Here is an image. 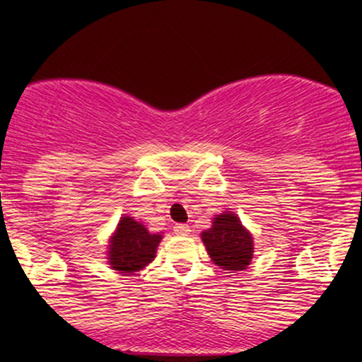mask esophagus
Returning a JSON list of instances; mask_svg holds the SVG:
<instances>
[{"instance_id": "esophagus-1", "label": "esophagus", "mask_w": 362, "mask_h": 362, "mask_svg": "<svg viewBox=\"0 0 362 362\" xmlns=\"http://www.w3.org/2000/svg\"><path fill=\"white\" fill-rule=\"evenodd\" d=\"M173 231H175V235H189V233H191V228H189L187 224H177L173 228Z\"/></svg>"}]
</instances>
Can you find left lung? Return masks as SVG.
<instances>
[{"mask_svg":"<svg viewBox=\"0 0 362 362\" xmlns=\"http://www.w3.org/2000/svg\"><path fill=\"white\" fill-rule=\"evenodd\" d=\"M202 240L211 261L222 269L242 272L250 264L254 255L252 235L233 211L215 215L211 228L202 233Z\"/></svg>","mask_w":362,"mask_h":362,"instance_id":"left-lung-1","label":"left lung"}]
</instances>
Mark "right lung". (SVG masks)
Here are the masks:
<instances>
[{"mask_svg": "<svg viewBox=\"0 0 362 362\" xmlns=\"http://www.w3.org/2000/svg\"><path fill=\"white\" fill-rule=\"evenodd\" d=\"M160 235H152L141 222L124 215L108 245V264L122 275H134L154 261Z\"/></svg>", "mask_w": 362, "mask_h": 362, "instance_id": "add662e5", "label": "right lung"}]
</instances>
